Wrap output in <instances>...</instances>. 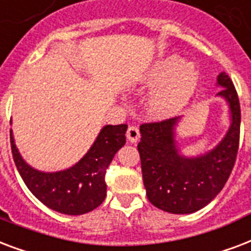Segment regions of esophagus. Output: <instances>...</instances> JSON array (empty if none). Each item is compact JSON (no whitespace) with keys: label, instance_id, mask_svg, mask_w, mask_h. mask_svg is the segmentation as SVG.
<instances>
[{"label":"esophagus","instance_id":"esophagus-1","mask_svg":"<svg viewBox=\"0 0 251 251\" xmlns=\"http://www.w3.org/2000/svg\"><path fill=\"white\" fill-rule=\"evenodd\" d=\"M126 137H127V139H129V142H131V143L137 142V141L139 139V137H141L138 126L130 125L129 129H127V131H126Z\"/></svg>","mask_w":251,"mask_h":251}]
</instances>
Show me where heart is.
<instances>
[{"mask_svg": "<svg viewBox=\"0 0 251 251\" xmlns=\"http://www.w3.org/2000/svg\"><path fill=\"white\" fill-rule=\"evenodd\" d=\"M200 75L192 63L179 56L159 60L149 74V84L162 85L151 96L147 109L155 117H171L188 104L199 85Z\"/></svg>", "mask_w": 251, "mask_h": 251, "instance_id": "obj_1", "label": "heart"}]
</instances>
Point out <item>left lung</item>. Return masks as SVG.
Segmentation results:
<instances>
[{
  "label": "left lung",
  "instance_id": "1",
  "mask_svg": "<svg viewBox=\"0 0 251 251\" xmlns=\"http://www.w3.org/2000/svg\"><path fill=\"white\" fill-rule=\"evenodd\" d=\"M223 89L217 96L227 101L232 124L225 138L205 155L185 158L175 143L179 117L142 124L138 152L147 199L156 208L175 213H194L209 204L227 181L240 146L241 108L232 79L225 72L217 77Z\"/></svg>",
  "mask_w": 251,
  "mask_h": 251
}]
</instances>
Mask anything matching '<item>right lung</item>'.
<instances>
[{
  "label": "right lung",
  "instance_id": "obj_1",
  "mask_svg": "<svg viewBox=\"0 0 251 251\" xmlns=\"http://www.w3.org/2000/svg\"><path fill=\"white\" fill-rule=\"evenodd\" d=\"M126 129L125 124L106 125L83 159L68 170L51 174L36 171L22 159L10 130L13 159L25 184L39 201L64 215H84L105 200L106 168L125 145Z\"/></svg>",
  "mask_w": 251,
  "mask_h": 251
}]
</instances>
